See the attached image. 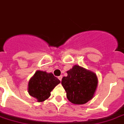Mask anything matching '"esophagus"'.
I'll use <instances>...</instances> for the list:
<instances>
[{"instance_id":"1","label":"esophagus","mask_w":124,"mask_h":124,"mask_svg":"<svg viewBox=\"0 0 124 124\" xmlns=\"http://www.w3.org/2000/svg\"><path fill=\"white\" fill-rule=\"evenodd\" d=\"M58 78H59V79L60 80V81H62V76H60L58 77Z\"/></svg>"}]
</instances>
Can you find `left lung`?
Masks as SVG:
<instances>
[{
    "mask_svg": "<svg viewBox=\"0 0 124 124\" xmlns=\"http://www.w3.org/2000/svg\"><path fill=\"white\" fill-rule=\"evenodd\" d=\"M67 73L61 83L69 101L75 105H83L93 99L98 83L94 72L74 65Z\"/></svg>",
    "mask_w": 124,
    "mask_h": 124,
    "instance_id": "obj_1",
    "label": "left lung"
}]
</instances>
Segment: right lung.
Returning <instances> with one entry per match:
<instances>
[{
  "instance_id": "obj_1",
  "label": "right lung",
  "mask_w": 124,
  "mask_h": 124,
  "mask_svg": "<svg viewBox=\"0 0 124 124\" xmlns=\"http://www.w3.org/2000/svg\"><path fill=\"white\" fill-rule=\"evenodd\" d=\"M60 83V80L52 73L36 70L29 81L28 91L38 102H42L50 96L51 91Z\"/></svg>"
}]
</instances>
